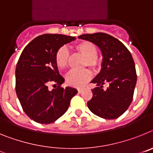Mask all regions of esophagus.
I'll use <instances>...</instances> for the list:
<instances>
[{
    "label": "esophagus",
    "instance_id": "esophagus-1",
    "mask_svg": "<svg viewBox=\"0 0 153 153\" xmlns=\"http://www.w3.org/2000/svg\"><path fill=\"white\" fill-rule=\"evenodd\" d=\"M78 93H82V91H83V90H82V89H78Z\"/></svg>",
    "mask_w": 153,
    "mask_h": 153
}]
</instances>
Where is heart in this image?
I'll return each instance as SVG.
<instances>
[{
  "mask_svg": "<svg viewBox=\"0 0 153 153\" xmlns=\"http://www.w3.org/2000/svg\"><path fill=\"white\" fill-rule=\"evenodd\" d=\"M74 50L83 55L86 58L85 65L88 66L93 70L99 68L100 63L97 59L98 50L95 44L90 41L83 40L74 45ZM70 53L65 47H60L55 54V62L58 67L64 70L68 66ZM91 77V74L89 70H83L81 71H71L66 77L67 83L69 85L76 87H80L86 83Z\"/></svg>",
  "mask_w": 153,
  "mask_h": 153,
  "instance_id": "1",
  "label": "heart"
}]
</instances>
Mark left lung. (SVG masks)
<instances>
[{
    "mask_svg": "<svg viewBox=\"0 0 153 153\" xmlns=\"http://www.w3.org/2000/svg\"><path fill=\"white\" fill-rule=\"evenodd\" d=\"M78 38L92 42L101 51V70L91 83L97 87L92 90L93 97L87 106L93 114L113 120L123 114L131 104L137 76L134 60L122 42L104 33H86ZM108 83L107 89L103 85Z\"/></svg>",
    "mask_w": 153,
    "mask_h": 153,
    "instance_id": "1",
    "label": "left lung"
}]
</instances>
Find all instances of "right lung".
Returning a JSON list of instances; mask_svg holds the SVG:
<instances>
[{
    "mask_svg": "<svg viewBox=\"0 0 153 153\" xmlns=\"http://www.w3.org/2000/svg\"><path fill=\"white\" fill-rule=\"evenodd\" d=\"M76 37L62 34L36 36L21 53L15 70L16 93L24 111L35 122L50 124L68 109L76 89L60 87L65 79L55 62L56 51ZM51 83L58 88L51 91Z\"/></svg>",
    "mask_w": 153,
    "mask_h": 153,
    "instance_id": "obj_1",
    "label": "right lung"
}]
</instances>
